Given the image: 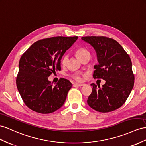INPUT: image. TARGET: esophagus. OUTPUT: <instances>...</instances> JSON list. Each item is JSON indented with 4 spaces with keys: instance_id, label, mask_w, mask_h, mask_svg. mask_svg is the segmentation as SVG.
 <instances>
[{
    "instance_id": "34e87169",
    "label": "esophagus",
    "mask_w": 146,
    "mask_h": 146,
    "mask_svg": "<svg viewBox=\"0 0 146 146\" xmlns=\"http://www.w3.org/2000/svg\"><path fill=\"white\" fill-rule=\"evenodd\" d=\"M84 86V84H83V83H75L73 84V86L76 87V86H79V87H81V86Z\"/></svg>"
}]
</instances>
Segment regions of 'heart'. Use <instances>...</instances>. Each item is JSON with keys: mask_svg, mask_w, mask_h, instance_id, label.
I'll list each match as a JSON object with an SVG mask.
<instances>
[{"mask_svg": "<svg viewBox=\"0 0 146 146\" xmlns=\"http://www.w3.org/2000/svg\"><path fill=\"white\" fill-rule=\"evenodd\" d=\"M76 54L77 55V57L79 58L80 60H81L82 58H83L84 56H85L86 55H88V54H89V52L86 50L85 48H78V49L76 50ZM67 60H68V56L67 55H65V57H63V59H62V63L63 65H65ZM73 78L74 80H76V81H80L81 80V78L80 76L79 75H77V74H75V75L73 76Z\"/></svg>", "mask_w": 146, "mask_h": 146, "instance_id": "heart-1", "label": "heart"}]
</instances>
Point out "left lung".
Returning <instances> with one entry per match:
<instances>
[{
    "instance_id": "left-lung-1",
    "label": "left lung",
    "mask_w": 146,
    "mask_h": 146,
    "mask_svg": "<svg viewBox=\"0 0 146 146\" xmlns=\"http://www.w3.org/2000/svg\"><path fill=\"white\" fill-rule=\"evenodd\" d=\"M81 39L90 44L96 53L98 64L94 65L93 77L106 81L102 88L91 84L92 91L88 104L102 113L117 110L125 102L134 86L131 58L114 39L102 36L83 37Z\"/></svg>"
}]
</instances>
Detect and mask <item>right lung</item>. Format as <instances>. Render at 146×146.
<instances>
[{
    "mask_svg": "<svg viewBox=\"0 0 146 146\" xmlns=\"http://www.w3.org/2000/svg\"><path fill=\"white\" fill-rule=\"evenodd\" d=\"M78 38L59 36L39 40L22 55L17 86L26 106L31 110L47 114L63 105L72 84L60 78L54 86L48 77L61 70L63 55Z\"/></svg>",
    "mask_w": 146,
    "mask_h": 146,
    "instance_id": "obj_1",
    "label": "right lung"
}]
</instances>
